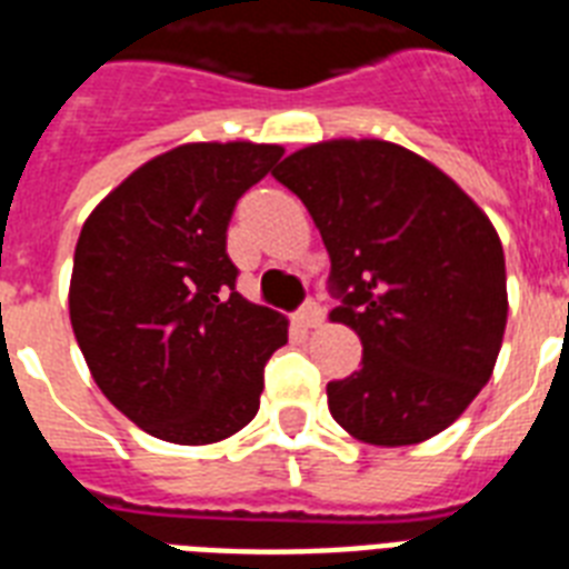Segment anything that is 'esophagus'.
Returning a JSON list of instances; mask_svg holds the SVG:
<instances>
[{
  "mask_svg": "<svg viewBox=\"0 0 569 569\" xmlns=\"http://www.w3.org/2000/svg\"><path fill=\"white\" fill-rule=\"evenodd\" d=\"M322 317H326V311H322L320 302H313V299H308L306 306L299 308V313H297V320L302 322L306 329H317V326L322 322Z\"/></svg>",
  "mask_w": 569,
  "mask_h": 569,
  "instance_id": "34e87169",
  "label": "esophagus"
}]
</instances>
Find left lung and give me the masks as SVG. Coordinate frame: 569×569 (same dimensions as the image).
Segmentation results:
<instances>
[{"label": "left lung", "mask_w": 569, "mask_h": 569, "mask_svg": "<svg viewBox=\"0 0 569 569\" xmlns=\"http://www.w3.org/2000/svg\"><path fill=\"white\" fill-rule=\"evenodd\" d=\"M272 176L329 249L331 320L361 338V370L329 381L331 417L372 447L456 422L488 385L508 320L506 256L476 202L388 140L299 149Z\"/></svg>", "instance_id": "obj_1"}]
</instances>
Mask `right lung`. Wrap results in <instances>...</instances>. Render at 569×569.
I'll return each instance as SVG.
<instances>
[{"label":"right lung","instance_id":"right-lung-1","mask_svg":"<svg viewBox=\"0 0 569 569\" xmlns=\"http://www.w3.org/2000/svg\"><path fill=\"white\" fill-rule=\"evenodd\" d=\"M272 143H184L134 170L81 226L70 322L108 402L152 438L202 447L261 406L288 320L234 290L226 231Z\"/></svg>","mask_w":569,"mask_h":569}]
</instances>
